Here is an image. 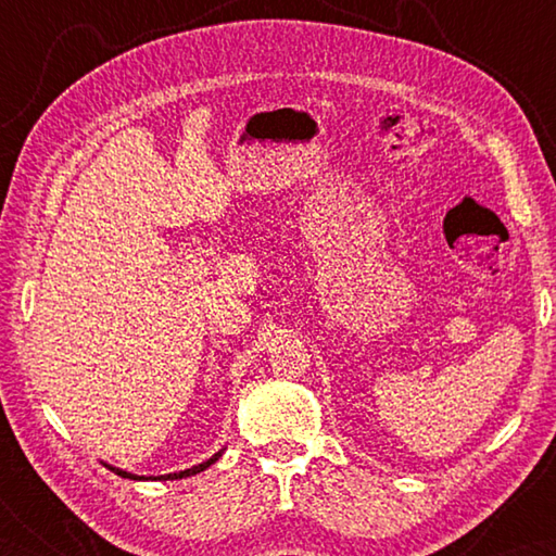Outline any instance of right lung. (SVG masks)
Returning <instances> with one entry per match:
<instances>
[{"mask_svg": "<svg viewBox=\"0 0 556 556\" xmlns=\"http://www.w3.org/2000/svg\"><path fill=\"white\" fill-rule=\"evenodd\" d=\"M222 456V452H217L215 456L212 458H207V460H203V464H198V466H193V468H186V470H179V473H169V476H150V478H146V476H134V473H126V470H122V468H114V466H110V464H104L108 466L110 470H114L116 476H122V478H131V480H179V478H188V476H195V473H200V470H205V468H210L212 464H215V460Z\"/></svg>", "mask_w": 556, "mask_h": 556, "instance_id": "add662e5", "label": "right lung"}]
</instances>
